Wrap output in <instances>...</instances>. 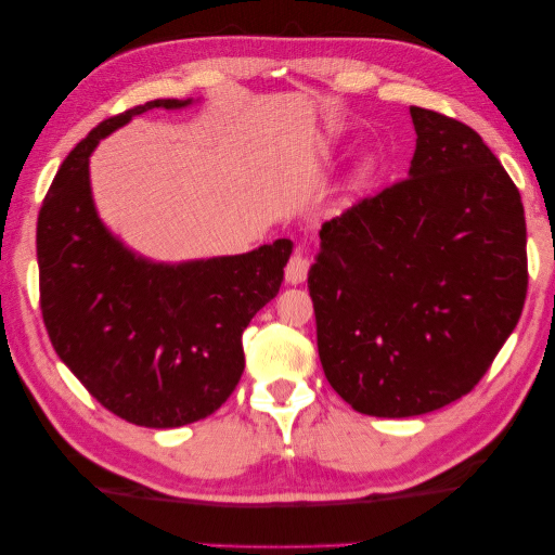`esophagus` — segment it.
I'll list each match as a JSON object with an SVG mask.
<instances>
[{"mask_svg": "<svg viewBox=\"0 0 555 555\" xmlns=\"http://www.w3.org/2000/svg\"><path fill=\"white\" fill-rule=\"evenodd\" d=\"M307 270H310V260H307L305 256H299V253H295V256L289 258L287 268H285V280H287L289 285L305 283V280H307Z\"/></svg>", "mask_w": 555, "mask_h": 555, "instance_id": "34e87169", "label": "esophagus"}]
</instances>
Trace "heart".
<instances>
[{
  "label": "heart",
  "instance_id": "1",
  "mask_svg": "<svg viewBox=\"0 0 555 555\" xmlns=\"http://www.w3.org/2000/svg\"><path fill=\"white\" fill-rule=\"evenodd\" d=\"M374 171H376L374 159H361L359 165H357V169H353L351 179H349V192H359V189L366 186L369 179L374 177Z\"/></svg>",
  "mask_w": 555,
  "mask_h": 555
}]
</instances>
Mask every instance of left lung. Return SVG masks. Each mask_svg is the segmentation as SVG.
Masks as SVG:
<instances>
[{
  "instance_id": "1",
  "label": "left lung",
  "mask_w": 555,
  "mask_h": 555,
  "mask_svg": "<svg viewBox=\"0 0 555 555\" xmlns=\"http://www.w3.org/2000/svg\"><path fill=\"white\" fill-rule=\"evenodd\" d=\"M408 179L320 231L307 275L324 376L353 411L423 415L467 396L519 322V189L472 127L411 107Z\"/></svg>"
}]
</instances>
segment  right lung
<instances>
[{
	"label": "right lung",
	"instance_id": "add662e5",
	"mask_svg": "<svg viewBox=\"0 0 555 555\" xmlns=\"http://www.w3.org/2000/svg\"><path fill=\"white\" fill-rule=\"evenodd\" d=\"M162 98L100 122L63 159L36 223L41 314L59 359L122 421L179 428L225 403L245 369L243 330L278 295L293 241L186 262H154L100 221L88 159L95 144Z\"/></svg>",
	"mask_w": 555,
	"mask_h": 555
}]
</instances>
